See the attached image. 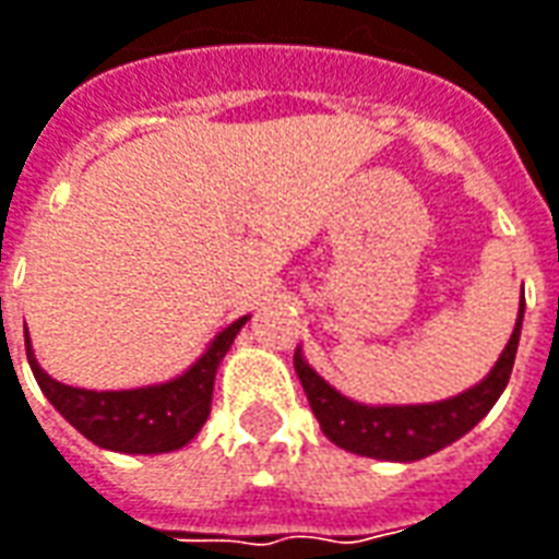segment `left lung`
<instances>
[{
	"label": "left lung",
	"mask_w": 559,
	"mask_h": 559,
	"mask_svg": "<svg viewBox=\"0 0 559 559\" xmlns=\"http://www.w3.org/2000/svg\"><path fill=\"white\" fill-rule=\"evenodd\" d=\"M520 330H523V306L518 311L514 333L496 360V367L468 391L435 404H358L345 397L343 391L333 389L324 376L314 373L302 348H296L294 367L314 419L336 447L382 462H416L468 435L502 397L518 358Z\"/></svg>",
	"instance_id": "obj_1"
}]
</instances>
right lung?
<instances>
[{"mask_svg": "<svg viewBox=\"0 0 559 559\" xmlns=\"http://www.w3.org/2000/svg\"><path fill=\"white\" fill-rule=\"evenodd\" d=\"M248 318L250 314H245V318L231 321L226 330H219L211 345L195 358V364H189L183 373L174 376L168 382L143 385V389L94 391L57 382L55 376H48L39 367L24 324L26 360H29V370L36 376L41 394L51 401V407L82 438L97 443L100 450L128 455L174 453L195 438L201 425L207 423L216 367L223 364L238 330L248 324Z\"/></svg>", "mask_w": 559, "mask_h": 559, "instance_id": "right-lung-1", "label": "right lung"}]
</instances>
